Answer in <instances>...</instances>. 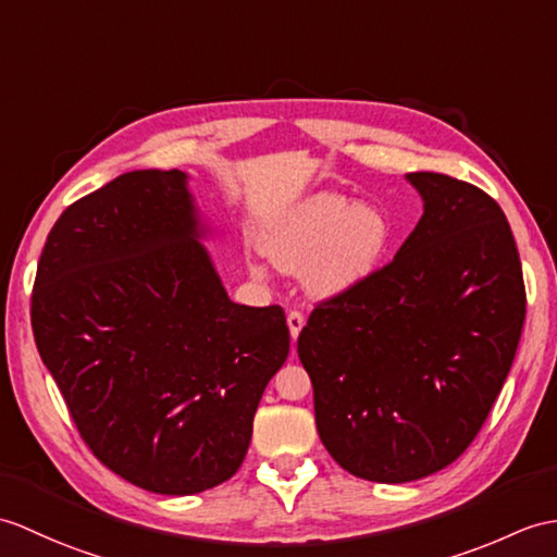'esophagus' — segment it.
I'll return each mask as SVG.
<instances>
[{"label": "esophagus", "instance_id": "1", "mask_svg": "<svg viewBox=\"0 0 557 557\" xmlns=\"http://www.w3.org/2000/svg\"><path fill=\"white\" fill-rule=\"evenodd\" d=\"M287 325H289L292 342L299 339V334H301V330L306 325V320H304V315L299 313V310H289V313H287Z\"/></svg>", "mask_w": 557, "mask_h": 557}]
</instances>
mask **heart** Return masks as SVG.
<instances>
[{
	"mask_svg": "<svg viewBox=\"0 0 557 557\" xmlns=\"http://www.w3.org/2000/svg\"><path fill=\"white\" fill-rule=\"evenodd\" d=\"M394 244V223L380 203L318 191L268 220L258 247L282 273H301L318 301L337 299L380 273ZM265 277L263 265H251Z\"/></svg>",
	"mask_w": 557,
	"mask_h": 557,
	"instance_id": "obj_1",
	"label": "heart"
}]
</instances>
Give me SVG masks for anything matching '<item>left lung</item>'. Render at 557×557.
Segmentation results:
<instances>
[{
  "instance_id": "left-lung-1",
  "label": "left lung",
  "mask_w": 557,
  "mask_h": 557,
  "mask_svg": "<svg viewBox=\"0 0 557 557\" xmlns=\"http://www.w3.org/2000/svg\"><path fill=\"white\" fill-rule=\"evenodd\" d=\"M406 180L422 197L416 230L363 287L322 301L296 344L320 442L380 484L462 456L508 377L527 310L500 206L442 173Z\"/></svg>"
}]
</instances>
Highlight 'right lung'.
Segmentation results:
<instances>
[{"mask_svg":"<svg viewBox=\"0 0 557 557\" xmlns=\"http://www.w3.org/2000/svg\"><path fill=\"white\" fill-rule=\"evenodd\" d=\"M183 171H133L61 213L33 334L85 444L131 484L191 496L230 480L289 354L280 306L230 301Z\"/></svg>","mask_w":557,"mask_h":557,"instance_id":"add662e5","label":"right lung"}]
</instances>
